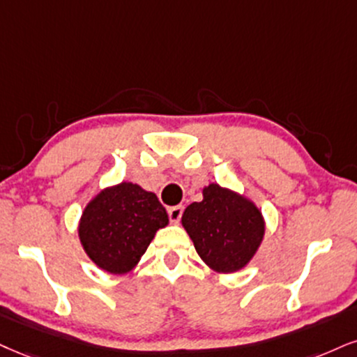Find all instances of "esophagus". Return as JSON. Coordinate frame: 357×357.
I'll list each match as a JSON object with an SVG mask.
<instances>
[{
  "mask_svg": "<svg viewBox=\"0 0 357 357\" xmlns=\"http://www.w3.org/2000/svg\"><path fill=\"white\" fill-rule=\"evenodd\" d=\"M182 213H183V206L182 205H177V206H170L169 208V218L172 223H178L180 218H182Z\"/></svg>",
  "mask_w": 357,
  "mask_h": 357,
  "instance_id": "1",
  "label": "esophagus"
}]
</instances>
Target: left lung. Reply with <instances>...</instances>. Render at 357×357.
Wrapping results in <instances>:
<instances>
[{"label":"left lung","instance_id":"1","mask_svg":"<svg viewBox=\"0 0 357 357\" xmlns=\"http://www.w3.org/2000/svg\"><path fill=\"white\" fill-rule=\"evenodd\" d=\"M182 225L200 258L217 273L245 268L265 236V220L258 206L218 183L205 187L204 200L187 206Z\"/></svg>","mask_w":357,"mask_h":357}]
</instances>
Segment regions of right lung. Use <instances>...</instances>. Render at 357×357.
Instances as JSON below:
<instances>
[{"mask_svg":"<svg viewBox=\"0 0 357 357\" xmlns=\"http://www.w3.org/2000/svg\"><path fill=\"white\" fill-rule=\"evenodd\" d=\"M167 225L169 215L155 193L122 182L100 190L86 205L77 231L87 257L100 270L126 275Z\"/></svg>","mask_w":357,"mask_h":357,"instance_id":"right-lung-1","label":"right lung"}]
</instances>
